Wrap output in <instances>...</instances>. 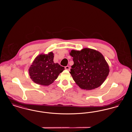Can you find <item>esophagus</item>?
<instances>
[{"mask_svg":"<svg viewBox=\"0 0 132 132\" xmlns=\"http://www.w3.org/2000/svg\"><path fill=\"white\" fill-rule=\"evenodd\" d=\"M65 69H66V70H68V71H70V67L68 66H65Z\"/></svg>","mask_w":132,"mask_h":132,"instance_id":"obj_1","label":"esophagus"}]
</instances>
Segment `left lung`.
I'll return each instance as SVG.
<instances>
[{
    "mask_svg": "<svg viewBox=\"0 0 132 132\" xmlns=\"http://www.w3.org/2000/svg\"><path fill=\"white\" fill-rule=\"evenodd\" d=\"M74 64L70 73L76 84L82 89L90 90L99 87L109 74V66L98 51L85 48L80 51L72 50Z\"/></svg>",
    "mask_w": 132,
    "mask_h": 132,
    "instance_id": "1",
    "label": "left lung"
}]
</instances>
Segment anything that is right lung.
<instances>
[{
	"label": "right lung",
	"mask_w": 132,
	"mask_h": 132,
	"mask_svg": "<svg viewBox=\"0 0 132 132\" xmlns=\"http://www.w3.org/2000/svg\"><path fill=\"white\" fill-rule=\"evenodd\" d=\"M54 54H40L37 57L29 69V75L33 82L43 86H48L54 82L64 67L54 63Z\"/></svg>",
	"instance_id": "obj_1"
}]
</instances>
